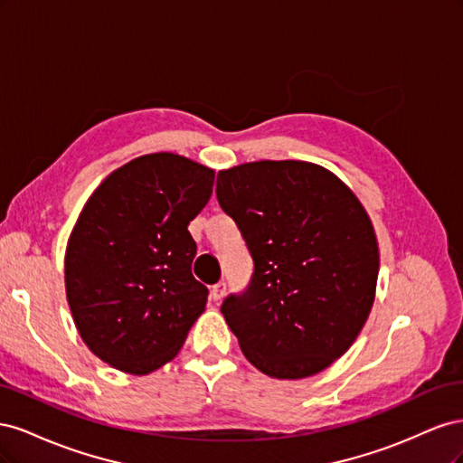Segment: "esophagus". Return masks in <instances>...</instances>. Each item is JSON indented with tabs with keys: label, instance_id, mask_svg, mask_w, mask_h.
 <instances>
[{
	"label": "esophagus",
	"instance_id": "34e87169",
	"mask_svg": "<svg viewBox=\"0 0 463 463\" xmlns=\"http://www.w3.org/2000/svg\"><path fill=\"white\" fill-rule=\"evenodd\" d=\"M223 296H226V282H218L210 289V299L213 301H220Z\"/></svg>",
	"mask_w": 463,
	"mask_h": 463
}]
</instances>
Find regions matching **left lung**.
<instances>
[{
	"mask_svg": "<svg viewBox=\"0 0 463 463\" xmlns=\"http://www.w3.org/2000/svg\"><path fill=\"white\" fill-rule=\"evenodd\" d=\"M216 197L255 264L247 289L222 303L243 355L274 378L325 371L374 301L378 245L365 208L334 174L298 160L222 170Z\"/></svg>",
	"mask_w": 463,
	"mask_h": 463,
	"instance_id": "8db88e82",
	"label": "left lung"
}]
</instances>
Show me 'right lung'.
I'll list each match as a JSON object with an SVG mask.
<instances>
[{
	"label": "right lung",
	"mask_w": 463,
	"mask_h": 463,
	"mask_svg": "<svg viewBox=\"0 0 463 463\" xmlns=\"http://www.w3.org/2000/svg\"><path fill=\"white\" fill-rule=\"evenodd\" d=\"M214 170L172 152L111 172L75 223L65 291L82 342L108 365L148 374L172 361L206 305L191 274L187 226L206 206Z\"/></svg>",
	"instance_id": "1"
}]
</instances>
